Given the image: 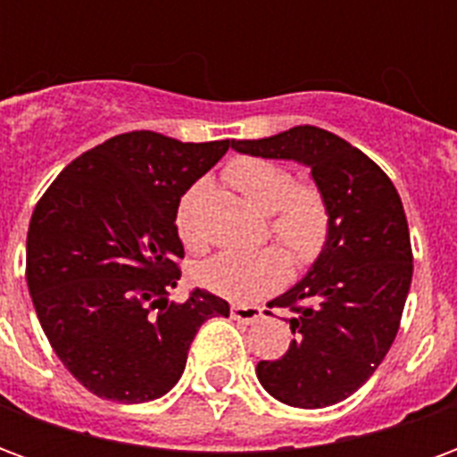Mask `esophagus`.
Returning a JSON list of instances; mask_svg holds the SVG:
<instances>
[{"mask_svg": "<svg viewBox=\"0 0 457 457\" xmlns=\"http://www.w3.org/2000/svg\"><path fill=\"white\" fill-rule=\"evenodd\" d=\"M232 318L239 323H254L262 318V308L259 306H232Z\"/></svg>", "mask_w": 457, "mask_h": 457, "instance_id": "obj_1", "label": "esophagus"}]
</instances>
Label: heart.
Returning a JSON list of instances; mask_svg holds the SVG:
<instances>
[{"label":"heart","instance_id":"obj_1","mask_svg":"<svg viewBox=\"0 0 457 457\" xmlns=\"http://www.w3.org/2000/svg\"><path fill=\"white\" fill-rule=\"evenodd\" d=\"M225 180L232 188H237L254 208L269 212V235L287 252L294 267H308L320 257L330 235V208L316 183H294V176L287 166L257 156H239L229 161L225 166ZM203 193L205 183L198 180L180 198L176 212L179 237L190 252H200L205 247V239L193 222V210ZM193 278L212 294L232 301H252L284 284L287 259L277 249L220 252L215 257L195 264Z\"/></svg>","mask_w":457,"mask_h":457}]
</instances>
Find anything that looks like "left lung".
<instances>
[{"instance_id":"left-lung-1","label":"left lung","mask_w":457,"mask_h":457,"mask_svg":"<svg viewBox=\"0 0 457 457\" xmlns=\"http://www.w3.org/2000/svg\"><path fill=\"white\" fill-rule=\"evenodd\" d=\"M232 149L303 163L328 200L330 235L320 257L269 301L296 313L288 320L296 337L284 357L262 360L257 377L281 403L333 406L372 377L402 323L413 274L402 198L370 156L320 127L232 141Z\"/></svg>"}]
</instances>
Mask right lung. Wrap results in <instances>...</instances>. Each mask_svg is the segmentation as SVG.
Wrapping results in <instances>:
<instances>
[{
	"label": "right lung",
	"mask_w": 457,
	"mask_h": 457,
	"mask_svg": "<svg viewBox=\"0 0 457 457\" xmlns=\"http://www.w3.org/2000/svg\"><path fill=\"white\" fill-rule=\"evenodd\" d=\"M232 141L183 144L129 131L68 163L38 200L26 237V284L54 353L87 392L144 403L173 389L198 328L229 303L179 284L176 212Z\"/></svg>",
	"instance_id": "1"
}]
</instances>
